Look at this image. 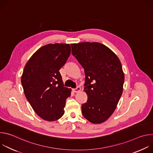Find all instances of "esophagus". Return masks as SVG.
<instances>
[{
  "label": "esophagus",
  "instance_id": "1",
  "mask_svg": "<svg viewBox=\"0 0 153 153\" xmlns=\"http://www.w3.org/2000/svg\"><path fill=\"white\" fill-rule=\"evenodd\" d=\"M80 90H81V88H80V86H77L76 88L73 89V91L75 92V93H78V92H79Z\"/></svg>",
  "mask_w": 153,
  "mask_h": 153
}]
</instances>
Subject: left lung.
<instances>
[{"instance_id": "left-lung-1", "label": "left lung", "mask_w": 153, "mask_h": 153, "mask_svg": "<svg viewBox=\"0 0 153 153\" xmlns=\"http://www.w3.org/2000/svg\"><path fill=\"white\" fill-rule=\"evenodd\" d=\"M72 54L84 69V91L88 96L82 105L84 117L93 123H101L110 117L123 92L124 74L117 56L98 42L71 45Z\"/></svg>"}]
</instances>
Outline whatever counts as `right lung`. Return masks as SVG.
<instances>
[{
	"instance_id": "right-lung-1",
	"label": "right lung",
	"mask_w": 153,
	"mask_h": 153,
	"mask_svg": "<svg viewBox=\"0 0 153 153\" xmlns=\"http://www.w3.org/2000/svg\"><path fill=\"white\" fill-rule=\"evenodd\" d=\"M71 53L69 44H48L39 48L25 65L21 83L24 94L36 114L55 121L64 114L71 89L65 87L60 69Z\"/></svg>"
}]
</instances>
